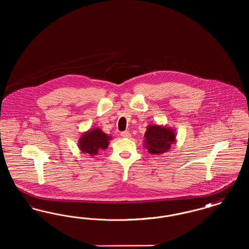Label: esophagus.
<instances>
[{
	"label": "esophagus",
	"instance_id": "34e87169",
	"mask_svg": "<svg viewBox=\"0 0 249 249\" xmlns=\"http://www.w3.org/2000/svg\"><path fill=\"white\" fill-rule=\"evenodd\" d=\"M121 136H122L123 138H130V133L129 131H122V132H121Z\"/></svg>",
	"mask_w": 249,
	"mask_h": 249
}]
</instances>
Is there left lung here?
<instances>
[{
	"label": "left lung",
	"mask_w": 249,
	"mask_h": 249,
	"mask_svg": "<svg viewBox=\"0 0 249 249\" xmlns=\"http://www.w3.org/2000/svg\"><path fill=\"white\" fill-rule=\"evenodd\" d=\"M143 138V146L150 154L161 155L168 152L177 142V133L171 127L150 124L146 127Z\"/></svg>",
	"instance_id": "obj_1"
}]
</instances>
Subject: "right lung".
Masks as SVG:
<instances>
[{"label": "right lung", "instance_id": "1", "mask_svg": "<svg viewBox=\"0 0 249 249\" xmlns=\"http://www.w3.org/2000/svg\"><path fill=\"white\" fill-rule=\"evenodd\" d=\"M111 139V135L99 128H93L81 134L78 139V148L84 154L93 157L102 149H107Z\"/></svg>", "mask_w": 249, "mask_h": 249}]
</instances>
